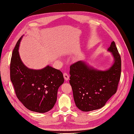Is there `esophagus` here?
I'll list each match as a JSON object with an SVG mask.
<instances>
[{
    "label": "esophagus",
    "mask_w": 134,
    "mask_h": 134,
    "mask_svg": "<svg viewBox=\"0 0 134 134\" xmlns=\"http://www.w3.org/2000/svg\"><path fill=\"white\" fill-rule=\"evenodd\" d=\"M64 79L66 81H68L69 80V76L68 74L67 73H66V72H64Z\"/></svg>",
    "instance_id": "1"
}]
</instances>
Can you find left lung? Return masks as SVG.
Returning a JSON list of instances; mask_svg holds the SVG:
<instances>
[{
    "instance_id": "8db88e82",
    "label": "left lung",
    "mask_w": 134,
    "mask_h": 134,
    "mask_svg": "<svg viewBox=\"0 0 134 134\" xmlns=\"http://www.w3.org/2000/svg\"><path fill=\"white\" fill-rule=\"evenodd\" d=\"M114 63L105 71L97 70L79 61L70 66L69 83L77 108L84 112L103 107L118 89L121 77V60L114 41L108 48Z\"/></svg>"
}]
</instances>
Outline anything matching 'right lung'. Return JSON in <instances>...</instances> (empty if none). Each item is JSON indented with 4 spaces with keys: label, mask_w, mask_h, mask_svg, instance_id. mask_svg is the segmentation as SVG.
Listing matches in <instances>:
<instances>
[{
    "label": "right lung",
    "mask_w": 134,
    "mask_h": 134,
    "mask_svg": "<svg viewBox=\"0 0 134 134\" xmlns=\"http://www.w3.org/2000/svg\"><path fill=\"white\" fill-rule=\"evenodd\" d=\"M22 36L18 40L10 64V78L17 98L29 110L45 113L53 107L59 87L64 82L63 72L49 66L41 70L28 68L19 53Z\"/></svg>",
    "instance_id": "right-lung-1"
}]
</instances>
